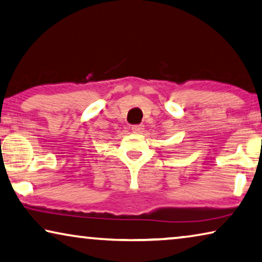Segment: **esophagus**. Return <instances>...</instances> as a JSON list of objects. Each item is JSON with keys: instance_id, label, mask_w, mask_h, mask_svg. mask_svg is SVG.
Segmentation results:
<instances>
[{"instance_id": "obj_1", "label": "esophagus", "mask_w": 262, "mask_h": 262, "mask_svg": "<svg viewBox=\"0 0 262 262\" xmlns=\"http://www.w3.org/2000/svg\"><path fill=\"white\" fill-rule=\"evenodd\" d=\"M143 124H134V126L132 127V130L133 133H138V134H140L143 130Z\"/></svg>"}]
</instances>
